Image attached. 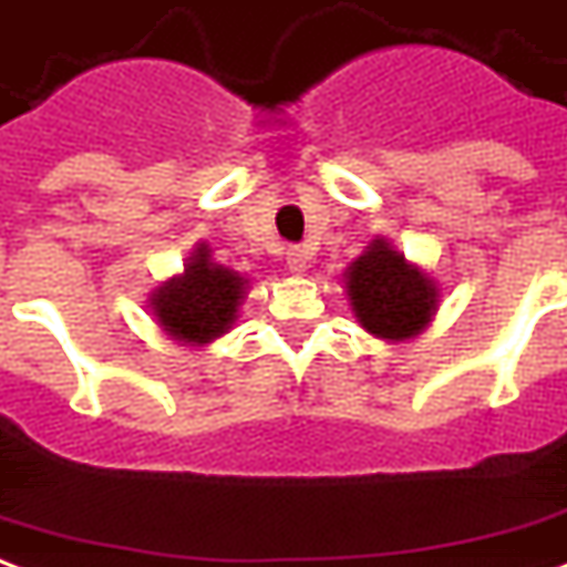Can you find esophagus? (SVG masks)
Segmentation results:
<instances>
[{
	"instance_id": "34e87169",
	"label": "esophagus",
	"mask_w": 567,
	"mask_h": 567,
	"mask_svg": "<svg viewBox=\"0 0 567 567\" xmlns=\"http://www.w3.org/2000/svg\"><path fill=\"white\" fill-rule=\"evenodd\" d=\"M285 258H288V270L291 272H306L309 270V251L300 249V246H291V249L285 251Z\"/></svg>"
}]
</instances>
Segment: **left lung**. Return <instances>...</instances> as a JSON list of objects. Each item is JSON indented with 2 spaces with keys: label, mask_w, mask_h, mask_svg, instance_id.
<instances>
[{
  "label": "left lung",
  "mask_w": 567,
  "mask_h": 567,
  "mask_svg": "<svg viewBox=\"0 0 567 567\" xmlns=\"http://www.w3.org/2000/svg\"><path fill=\"white\" fill-rule=\"evenodd\" d=\"M346 295L367 333L405 342L430 327L442 291L433 276L409 261L388 237H375L346 270Z\"/></svg>",
  "instance_id": "8db88e82"
}]
</instances>
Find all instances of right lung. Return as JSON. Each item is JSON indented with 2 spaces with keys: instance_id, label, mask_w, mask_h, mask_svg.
I'll list each match as a JSON object with an SVG mask.
<instances>
[{
  "instance_id": "add662e5",
  "label": "right lung",
  "mask_w": 567,
  "mask_h": 567,
  "mask_svg": "<svg viewBox=\"0 0 567 567\" xmlns=\"http://www.w3.org/2000/svg\"><path fill=\"white\" fill-rule=\"evenodd\" d=\"M246 295L249 279L213 261V249L198 243L183 264V272L150 295V309L158 327L179 346L204 348L228 333Z\"/></svg>"
}]
</instances>
